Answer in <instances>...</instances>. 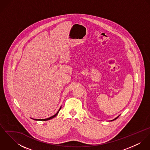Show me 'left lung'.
<instances>
[{
    "label": "left lung",
    "instance_id": "1",
    "mask_svg": "<svg viewBox=\"0 0 150 150\" xmlns=\"http://www.w3.org/2000/svg\"><path fill=\"white\" fill-rule=\"evenodd\" d=\"M120 115H118V117H116V118H114V119H113V120H111V121H114V120H116V119H117V118H118V117H119V116H120Z\"/></svg>",
    "mask_w": 150,
    "mask_h": 150
}]
</instances>
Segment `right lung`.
Instances as JSON below:
<instances>
[{
  "instance_id": "1",
  "label": "right lung",
  "mask_w": 150,
  "mask_h": 150,
  "mask_svg": "<svg viewBox=\"0 0 150 150\" xmlns=\"http://www.w3.org/2000/svg\"><path fill=\"white\" fill-rule=\"evenodd\" d=\"M61 107H62L61 106V107H60L59 109V110L57 111V112L55 115H52V116H51V117H49V118H45V119H34V118H31L33 119V120H35V121H48V120H51V119L54 118V117H55L58 115V114L59 111H60Z\"/></svg>"
}]
</instances>
